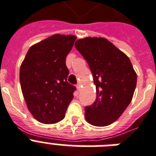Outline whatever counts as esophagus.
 <instances>
[{"label": "esophagus", "instance_id": "obj_1", "mask_svg": "<svg viewBox=\"0 0 156 156\" xmlns=\"http://www.w3.org/2000/svg\"><path fill=\"white\" fill-rule=\"evenodd\" d=\"M81 87H82V86H81V83H78V85H77V89H78V91L81 90Z\"/></svg>", "mask_w": 156, "mask_h": 156}]
</instances>
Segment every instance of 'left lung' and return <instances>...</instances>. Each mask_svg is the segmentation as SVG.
Here are the masks:
<instances>
[{
    "label": "left lung",
    "mask_w": 156,
    "mask_h": 156,
    "mask_svg": "<svg viewBox=\"0 0 156 156\" xmlns=\"http://www.w3.org/2000/svg\"><path fill=\"white\" fill-rule=\"evenodd\" d=\"M75 48L92 73L96 100L85 108V118L95 126H107L122 115L133 99L137 73L128 56L103 37H86Z\"/></svg>",
    "instance_id": "8db88e82"
}]
</instances>
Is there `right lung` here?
Instances as JSON below:
<instances>
[{
    "label": "right lung",
    "instance_id": "add662e5",
    "mask_svg": "<svg viewBox=\"0 0 156 156\" xmlns=\"http://www.w3.org/2000/svg\"><path fill=\"white\" fill-rule=\"evenodd\" d=\"M77 39L55 34L29 48L21 64L20 84L27 108L43 124L65 117L75 87L67 82L66 58Z\"/></svg>",
    "mask_w": 156,
    "mask_h": 156
}]
</instances>
